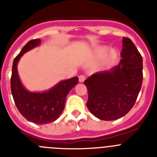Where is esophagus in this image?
<instances>
[{"label":"esophagus","instance_id":"1","mask_svg":"<svg viewBox=\"0 0 157 157\" xmlns=\"http://www.w3.org/2000/svg\"><path fill=\"white\" fill-rule=\"evenodd\" d=\"M86 78L84 75H80L79 77H78V81L80 82H83L85 81Z\"/></svg>","mask_w":157,"mask_h":157}]
</instances>
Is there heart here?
I'll return each instance as SVG.
<instances>
[{
	"instance_id": "b5f03b06",
	"label": "heart",
	"mask_w": 157,
	"mask_h": 157,
	"mask_svg": "<svg viewBox=\"0 0 157 157\" xmlns=\"http://www.w3.org/2000/svg\"><path fill=\"white\" fill-rule=\"evenodd\" d=\"M94 56L96 58H101L105 56L104 63H109L115 61L119 56V50L116 48H112L109 50V47L102 45L94 48Z\"/></svg>"
}]
</instances>
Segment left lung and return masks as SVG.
Listing matches in <instances>:
<instances>
[{
	"label": "left lung",
	"mask_w": 157,
	"mask_h": 157,
	"mask_svg": "<svg viewBox=\"0 0 157 157\" xmlns=\"http://www.w3.org/2000/svg\"><path fill=\"white\" fill-rule=\"evenodd\" d=\"M120 63L85 80L86 106L99 120H116L133 108L142 84V57L130 38L123 37Z\"/></svg>",
	"instance_id": "8db88e82"
}]
</instances>
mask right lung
<instances>
[{
	"label": "right lung",
	"instance_id": "right-lung-1",
	"mask_svg": "<svg viewBox=\"0 0 157 157\" xmlns=\"http://www.w3.org/2000/svg\"><path fill=\"white\" fill-rule=\"evenodd\" d=\"M39 38L30 40L23 46L12 64L11 90L14 101L22 116L35 124H46L56 120L64 109L69 91L78 84V78L62 80L43 92H30L23 86L18 74L17 65L23 54L39 46Z\"/></svg>",
	"mask_w": 157,
	"mask_h": 157
}]
</instances>
